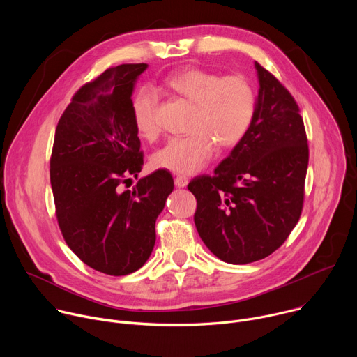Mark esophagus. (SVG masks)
<instances>
[{
  "instance_id": "obj_1",
  "label": "esophagus",
  "mask_w": 357,
  "mask_h": 357,
  "mask_svg": "<svg viewBox=\"0 0 357 357\" xmlns=\"http://www.w3.org/2000/svg\"><path fill=\"white\" fill-rule=\"evenodd\" d=\"M175 185H176L178 188H185V186L188 185V178L183 176V175H178V176L175 178Z\"/></svg>"
}]
</instances>
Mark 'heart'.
Wrapping results in <instances>:
<instances>
[{"mask_svg": "<svg viewBox=\"0 0 357 357\" xmlns=\"http://www.w3.org/2000/svg\"><path fill=\"white\" fill-rule=\"evenodd\" d=\"M186 100L193 106L186 137L171 138L158 149L152 164L157 168L190 175L205 168L216 146H236L247 134L257 107V96L243 75L222 76L199 68L179 70L157 89ZM158 96L141 89L132 100V121L144 139L160 135Z\"/></svg>", "mask_w": 357, "mask_h": 357, "instance_id": "1", "label": "heart"}]
</instances>
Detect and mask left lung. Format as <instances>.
I'll list each match as a JSON object with an SVG mask.
<instances>
[{
  "instance_id": "obj_1",
  "label": "left lung",
  "mask_w": 357,
  "mask_h": 357,
  "mask_svg": "<svg viewBox=\"0 0 357 357\" xmlns=\"http://www.w3.org/2000/svg\"><path fill=\"white\" fill-rule=\"evenodd\" d=\"M257 107L244 138L215 174L192 179L193 216L206 247L229 264L268 257L287 240L303 205L310 149L299 107L256 62Z\"/></svg>"
}]
</instances>
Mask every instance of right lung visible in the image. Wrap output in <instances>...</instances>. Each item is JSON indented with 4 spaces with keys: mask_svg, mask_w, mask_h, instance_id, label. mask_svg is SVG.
<instances>
[{
    "mask_svg": "<svg viewBox=\"0 0 357 357\" xmlns=\"http://www.w3.org/2000/svg\"><path fill=\"white\" fill-rule=\"evenodd\" d=\"M146 66L120 65L83 84L59 119L50 155V185L66 244L89 267L116 277L145 264L155 244L157 218L174 190L165 169L121 190L144 164L131 96Z\"/></svg>",
    "mask_w": 357,
    "mask_h": 357,
    "instance_id": "obj_1",
    "label": "right lung"
}]
</instances>
